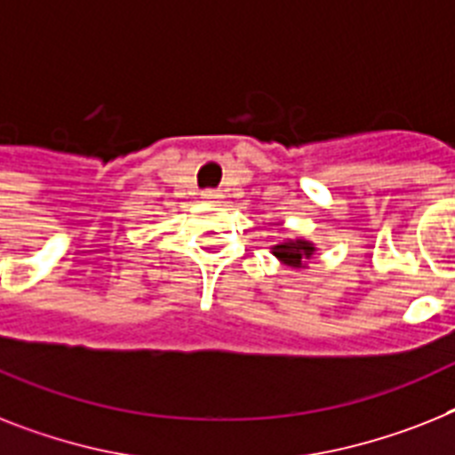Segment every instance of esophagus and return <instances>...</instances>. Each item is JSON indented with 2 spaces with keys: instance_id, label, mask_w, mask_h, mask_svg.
<instances>
[{
  "instance_id": "34e87169",
  "label": "esophagus",
  "mask_w": 455,
  "mask_h": 455,
  "mask_svg": "<svg viewBox=\"0 0 455 455\" xmlns=\"http://www.w3.org/2000/svg\"><path fill=\"white\" fill-rule=\"evenodd\" d=\"M202 197H204L206 202H216V200H220V193L219 190H204V193H202Z\"/></svg>"
}]
</instances>
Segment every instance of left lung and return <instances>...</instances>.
<instances>
[{
  "label": "left lung",
  "instance_id": "left-lung-1",
  "mask_svg": "<svg viewBox=\"0 0 455 455\" xmlns=\"http://www.w3.org/2000/svg\"><path fill=\"white\" fill-rule=\"evenodd\" d=\"M316 246L307 239H286V242L272 246V253L288 267H307V260L314 255Z\"/></svg>",
  "mask_w": 455,
  "mask_h": 455
}]
</instances>
